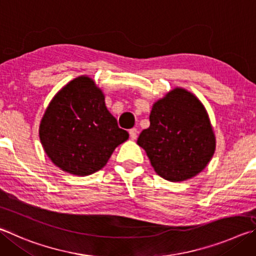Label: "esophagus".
Wrapping results in <instances>:
<instances>
[{
	"label": "esophagus",
	"instance_id": "obj_1",
	"mask_svg": "<svg viewBox=\"0 0 256 256\" xmlns=\"http://www.w3.org/2000/svg\"><path fill=\"white\" fill-rule=\"evenodd\" d=\"M130 133V138H132V140H136V138H138V130L136 128H131L128 131Z\"/></svg>",
	"mask_w": 256,
	"mask_h": 256
}]
</instances>
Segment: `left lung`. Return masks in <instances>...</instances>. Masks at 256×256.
<instances>
[{
  "label": "left lung",
  "mask_w": 256,
  "mask_h": 256,
  "mask_svg": "<svg viewBox=\"0 0 256 256\" xmlns=\"http://www.w3.org/2000/svg\"><path fill=\"white\" fill-rule=\"evenodd\" d=\"M138 144L158 174L180 182L206 168L216 150V138L198 97L176 87L154 102L150 126L141 132Z\"/></svg>",
  "instance_id": "8db88e82"
}]
</instances>
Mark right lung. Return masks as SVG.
<instances>
[{
	"label": "right lung",
	"instance_id": "1",
	"mask_svg": "<svg viewBox=\"0 0 256 256\" xmlns=\"http://www.w3.org/2000/svg\"><path fill=\"white\" fill-rule=\"evenodd\" d=\"M39 138L49 159L64 172L85 176L104 168L128 138L105 105V95L88 76L64 85L41 118Z\"/></svg>",
	"mask_w": 256,
	"mask_h": 256
}]
</instances>
